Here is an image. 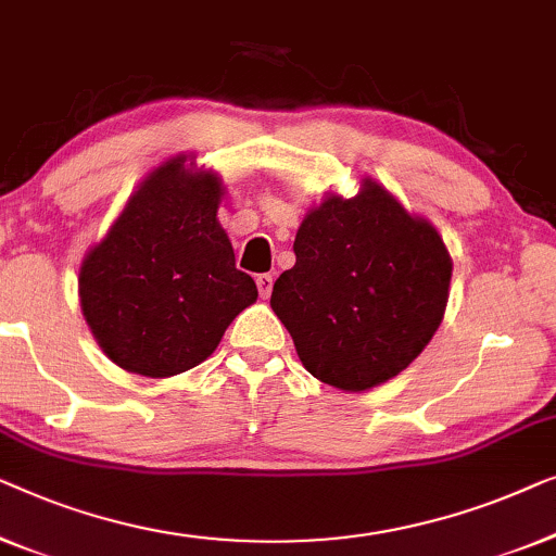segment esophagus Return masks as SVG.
<instances>
[{
	"instance_id": "1",
	"label": "esophagus",
	"mask_w": 556,
	"mask_h": 556,
	"mask_svg": "<svg viewBox=\"0 0 556 556\" xmlns=\"http://www.w3.org/2000/svg\"><path fill=\"white\" fill-rule=\"evenodd\" d=\"M271 285H275V279H271V275H260V277H256V287H260L262 300H267V296L271 294Z\"/></svg>"
}]
</instances>
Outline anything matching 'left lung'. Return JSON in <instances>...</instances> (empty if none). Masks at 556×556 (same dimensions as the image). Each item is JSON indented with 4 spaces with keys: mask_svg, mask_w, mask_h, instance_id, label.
Here are the masks:
<instances>
[{
    "mask_svg": "<svg viewBox=\"0 0 556 556\" xmlns=\"http://www.w3.org/2000/svg\"><path fill=\"white\" fill-rule=\"evenodd\" d=\"M294 256L271 309L327 386L359 393L395 378L441 325L451 285L443 239L370 178L355 199L330 197L304 216Z\"/></svg>",
    "mask_w": 556,
    "mask_h": 556,
    "instance_id": "left-lung-1",
    "label": "left lung"
}]
</instances>
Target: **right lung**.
<instances>
[{
	"mask_svg": "<svg viewBox=\"0 0 556 556\" xmlns=\"http://www.w3.org/2000/svg\"><path fill=\"white\" fill-rule=\"evenodd\" d=\"M186 159L155 168L108 237L85 256L80 304L123 370L168 378L214 353L231 319L256 302L216 222L222 184Z\"/></svg>",
	"mask_w": 556,
	"mask_h": 556,
	"instance_id": "add662e5",
	"label": "right lung"
}]
</instances>
